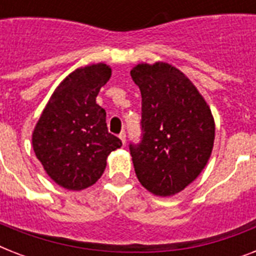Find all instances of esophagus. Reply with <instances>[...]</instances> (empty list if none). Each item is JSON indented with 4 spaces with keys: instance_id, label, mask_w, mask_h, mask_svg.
Masks as SVG:
<instances>
[{
    "instance_id": "1",
    "label": "esophagus",
    "mask_w": 256,
    "mask_h": 256,
    "mask_svg": "<svg viewBox=\"0 0 256 256\" xmlns=\"http://www.w3.org/2000/svg\"><path fill=\"white\" fill-rule=\"evenodd\" d=\"M120 136V140H122V144H126V132H120V136Z\"/></svg>"
}]
</instances>
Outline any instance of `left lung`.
Segmentation results:
<instances>
[{"label":"left lung","mask_w":256,"mask_h":256,"mask_svg":"<svg viewBox=\"0 0 256 256\" xmlns=\"http://www.w3.org/2000/svg\"><path fill=\"white\" fill-rule=\"evenodd\" d=\"M130 74L142 96V138L128 146L136 178L152 194L174 195L206 166L214 118L192 82L174 66L140 64Z\"/></svg>","instance_id":"8db88e82"}]
</instances>
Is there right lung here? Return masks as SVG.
Masks as SVG:
<instances>
[{
    "label": "right lung",
    "instance_id": "right-lung-1",
    "mask_svg": "<svg viewBox=\"0 0 256 256\" xmlns=\"http://www.w3.org/2000/svg\"><path fill=\"white\" fill-rule=\"evenodd\" d=\"M110 77L112 69L104 64L74 70L56 88L36 124L34 152L64 188L80 191L94 184L108 154L122 146L108 132L106 112L96 102Z\"/></svg>",
    "mask_w": 256,
    "mask_h": 256
}]
</instances>
